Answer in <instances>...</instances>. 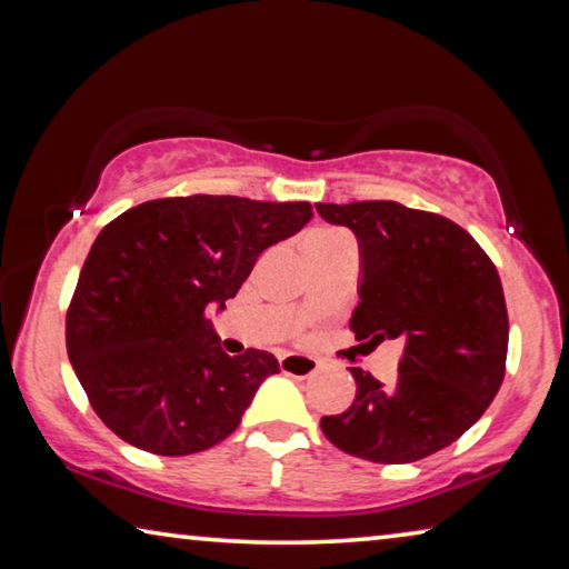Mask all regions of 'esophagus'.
<instances>
[{
    "instance_id": "1",
    "label": "esophagus",
    "mask_w": 569,
    "mask_h": 569,
    "mask_svg": "<svg viewBox=\"0 0 569 569\" xmlns=\"http://www.w3.org/2000/svg\"><path fill=\"white\" fill-rule=\"evenodd\" d=\"M278 366H281L283 373H293V377H313L321 363L303 353H283L281 359H278Z\"/></svg>"
}]
</instances>
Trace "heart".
<instances>
[{
  "label": "heart",
  "mask_w": 569,
  "mask_h": 569,
  "mask_svg": "<svg viewBox=\"0 0 569 569\" xmlns=\"http://www.w3.org/2000/svg\"><path fill=\"white\" fill-rule=\"evenodd\" d=\"M331 236H339L336 230H316V233L308 236L306 243H311V240H323V238H331Z\"/></svg>",
  "instance_id": "b5f03b06"
}]
</instances>
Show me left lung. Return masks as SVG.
<instances>
[{
	"mask_svg": "<svg viewBox=\"0 0 569 569\" xmlns=\"http://www.w3.org/2000/svg\"><path fill=\"white\" fill-rule=\"evenodd\" d=\"M316 210L359 238L356 339H403L397 383L383 387L351 369L356 399L321 419L323 435L346 455L379 465L435 455L465 435L502 387L509 321L497 268L445 216L393 200Z\"/></svg>",
	"mask_w": 569,
	"mask_h": 569,
	"instance_id": "obj_1",
	"label": "left lung"
}]
</instances>
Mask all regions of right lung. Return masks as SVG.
I'll use <instances>...</instances> for the list:
<instances>
[{
  "instance_id": "obj_1",
  "label": "right lung",
  "mask_w": 569,
  "mask_h": 569,
  "mask_svg": "<svg viewBox=\"0 0 569 569\" xmlns=\"http://www.w3.org/2000/svg\"><path fill=\"white\" fill-rule=\"evenodd\" d=\"M311 203L160 198L100 230L67 308V353L122 441L186 457L233 435L273 353L228 356L206 308L238 293L258 256L298 233Z\"/></svg>"
}]
</instances>
